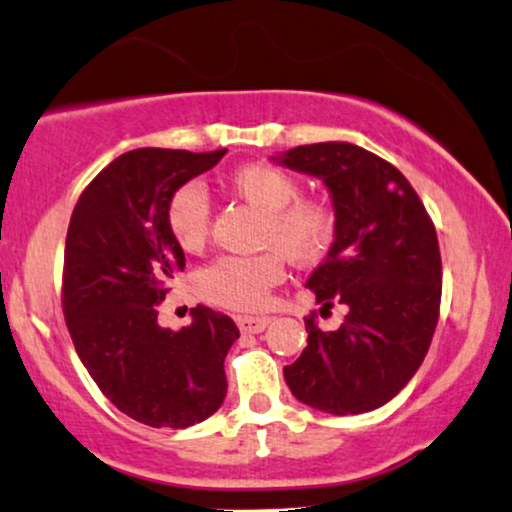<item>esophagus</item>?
Here are the masks:
<instances>
[{
	"mask_svg": "<svg viewBox=\"0 0 512 512\" xmlns=\"http://www.w3.org/2000/svg\"><path fill=\"white\" fill-rule=\"evenodd\" d=\"M269 323V316H238V328L243 333H262Z\"/></svg>",
	"mask_w": 512,
	"mask_h": 512,
	"instance_id": "34e87169",
	"label": "esophagus"
}]
</instances>
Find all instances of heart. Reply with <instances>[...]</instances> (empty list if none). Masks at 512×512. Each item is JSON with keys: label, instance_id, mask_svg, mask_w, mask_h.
Here are the masks:
<instances>
[{"label": "heart", "instance_id": "obj_1", "mask_svg": "<svg viewBox=\"0 0 512 512\" xmlns=\"http://www.w3.org/2000/svg\"><path fill=\"white\" fill-rule=\"evenodd\" d=\"M226 189L264 215L260 255H222L196 274L203 300L226 309H260L271 288L283 278V257L295 267H314L333 250L338 215L328 200L300 196L302 184L293 172L274 163L236 167ZM165 224L184 252L203 250L210 234V203L196 184H184L165 205Z\"/></svg>", "mask_w": 512, "mask_h": 512}]
</instances>
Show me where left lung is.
<instances>
[{
	"label": "left lung",
	"instance_id": "1",
	"mask_svg": "<svg viewBox=\"0 0 512 512\" xmlns=\"http://www.w3.org/2000/svg\"><path fill=\"white\" fill-rule=\"evenodd\" d=\"M290 170L323 179L338 238L307 288L321 316L347 307L338 331L304 319L307 347L283 368L290 392L314 409L347 416L390 401L423 364L439 321L442 257L435 224L409 179L347 141L297 146Z\"/></svg>",
	"mask_w": 512,
	"mask_h": 512
}]
</instances>
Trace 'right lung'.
Here are the masks:
<instances>
[{
  "label": "right lung",
  "mask_w": 512,
  "mask_h": 512,
  "mask_svg": "<svg viewBox=\"0 0 512 512\" xmlns=\"http://www.w3.org/2000/svg\"><path fill=\"white\" fill-rule=\"evenodd\" d=\"M224 153H122L89 181L70 217L61 302L75 352L111 404L151 428H189L226 397L236 323L198 304L191 326L174 333L158 326L155 307L186 267L165 224L167 200Z\"/></svg>",
  "instance_id": "right-lung-1"
}]
</instances>
